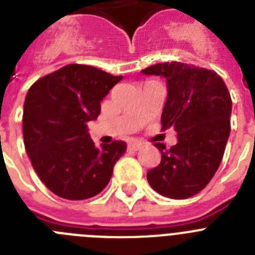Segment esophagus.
<instances>
[{
	"label": "esophagus",
	"mask_w": 255,
	"mask_h": 255,
	"mask_svg": "<svg viewBox=\"0 0 255 255\" xmlns=\"http://www.w3.org/2000/svg\"><path fill=\"white\" fill-rule=\"evenodd\" d=\"M140 141H131V143L128 144V150H130V152H136L138 149H140Z\"/></svg>",
	"instance_id": "34e87169"
}]
</instances>
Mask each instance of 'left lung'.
<instances>
[{
    "label": "left lung",
    "mask_w": 255,
    "mask_h": 255,
    "mask_svg": "<svg viewBox=\"0 0 255 255\" xmlns=\"http://www.w3.org/2000/svg\"><path fill=\"white\" fill-rule=\"evenodd\" d=\"M166 79L167 101L162 130L173 128L177 143H154L161 162L147 172L149 185L163 197L186 199L215 176L230 136L233 101L217 73L182 62H163L141 70Z\"/></svg>",
    "instance_id": "1"
}]
</instances>
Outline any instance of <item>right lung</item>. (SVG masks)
Wrapping results in <instances>:
<instances>
[{"mask_svg":"<svg viewBox=\"0 0 255 255\" xmlns=\"http://www.w3.org/2000/svg\"><path fill=\"white\" fill-rule=\"evenodd\" d=\"M121 79L70 64L29 88L22 112L24 145L40 181L58 197L88 199L110 182L126 143L114 140L97 148L87 124L98 117L101 101Z\"/></svg>","mask_w":255,"mask_h":255,"instance_id":"obj_1","label":"right lung"}]
</instances>
